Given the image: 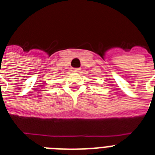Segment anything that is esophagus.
Returning <instances> with one entry per match:
<instances>
[{
  "mask_svg": "<svg viewBox=\"0 0 155 155\" xmlns=\"http://www.w3.org/2000/svg\"><path fill=\"white\" fill-rule=\"evenodd\" d=\"M72 71H74V72H79V71H80V68H72Z\"/></svg>",
  "mask_w": 155,
  "mask_h": 155,
  "instance_id": "34e87169",
  "label": "esophagus"
}]
</instances>
